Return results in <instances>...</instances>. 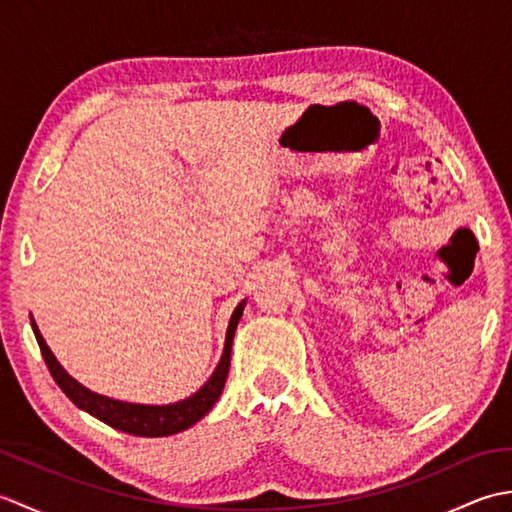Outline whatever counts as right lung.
<instances>
[{"label":"right lung","instance_id":"right-lung-1","mask_svg":"<svg viewBox=\"0 0 512 512\" xmlns=\"http://www.w3.org/2000/svg\"><path fill=\"white\" fill-rule=\"evenodd\" d=\"M244 312V301L235 308L231 323H228L226 330V343H224V354L220 358V365L215 367L213 376L206 380V385L195 391L193 396L184 398L180 402H173V405H132V402H123V400H114L107 396H99L94 391L85 389L81 383L65 372V369L57 363V358L50 352V347L43 341V336L37 328L35 321L32 323V332L37 336L39 350L43 354V361H46L50 374L54 378V383L61 387V391L68 396L76 407L88 411L90 416L99 418L101 422L110 424V427L125 431L129 436H140V438H162V436H173V433H180L184 429H189L191 424L204 418L206 413L211 411V407L220 398L224 383H226V374H228V365H231V347H233V336L237 330V323L242 319Z\"/></svg>","mask_w":512,"mask_h":512}]
</instances>
